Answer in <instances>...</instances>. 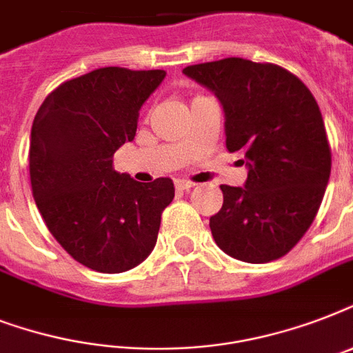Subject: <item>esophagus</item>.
Returning a JSON list of instances; mask_svg holds the SVG:
<instances>
[{
	"label": "esophagus",
	"mask_w": 353,
	"mask_h": 353,
	"mask_svg": "<svg viewBox=\"0 0 353 353\" xmlns=\"http://www.w3.org/2000/svg\"><path fill=\"white\" fill-rule=\"evenodd\" d=\"M192 187H194L192 181H185V179H177L176 181V188L179 190V192H183V190H190Z\"/></svg>",
	"instance_id": "esophagus-1"
}]
</instances>
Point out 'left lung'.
I'll use <instances>...</instances> for the list:
<instances>
[{"label":"left lung","instance_id":"left-lung-1","mask_svg":"<svg viewBox=\"0 0 353 353\" xmlns=\"http://www.w3.org/2000/svg\"><path fill=\"white\" fill-rule=\"evenodd\" d=\"M183 73L220 99L227 150L241 152L249 166L245 187H220L223 205L210 218L216 243L241 262L279 260L315 220L332 170L315 97L299 77L268 62L223 58Z\"/></svg>","mask_w":353,"mask_h":353}]
</instances>
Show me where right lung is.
Here are the masks:
<instances>
[{"label":"right lung","instance_id":"right-lung-1","mask_svg":"<svg viewBox=\"0 0 353 353\" xmlns=\"http://www.w3.org/2000/svg\"><path fill=\"white\" fill-rule=\"evenodd\" d=\"M165 74L95 69L52 90L32 122L36 207L68 254L99 273H122L143 262L174 199L170 177L139 183L113 168V154L133 141L139 110Z\"/></svg>","mask_w":353,"mask_h":353}]
</instances>
